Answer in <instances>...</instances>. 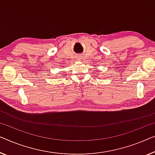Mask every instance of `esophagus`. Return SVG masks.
Returning a JSON list of instances; mask_svg holds the SVG:
<instances>
[{
    "instance_id": "esophagus-1",
    "label": "esophagus",
    "mask_w": 155,
    "mask_h": 155,
    "mask_svg": "<svg viewBox=\"0 0 155 155\" xmlns=\"http://www.w3.org/2000/svg\"><path fill=\"white\" fill-rule=\"evenodd\" d=\"M76 60H77V61H79V60H81V57H80V56H77V58H76Z\"/></svg>"
}]
</instances>
